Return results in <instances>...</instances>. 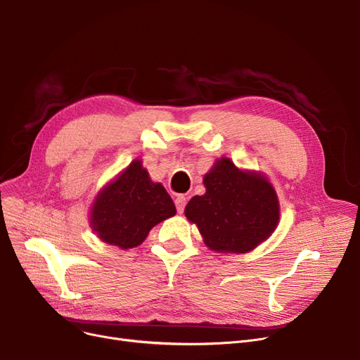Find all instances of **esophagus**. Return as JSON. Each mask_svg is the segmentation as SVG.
Here are the masks:
<instances>
[{"instance_id": "34e87169", "label": "esophagus", "mask_w": 360, "mask_h": 360, "mask_svg": "<svg viewBox=\"0 0 360 360\" xmlns=\"http://www.w3.org/2000/svg\"><path fill=\"white\" fill-rule=\"evenodd\" d=\"M185 204H186V198H185L184 195H176V198H175V205H176L178 213H182V212H184Z\"/></svg>"}]
</instances>
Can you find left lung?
<instances>
[{
  "label": "left lung",
  "instance_id": "obj_1",
  "mask_svg": "<svg viewBox=\"0 0 360 360\" xmlns=\"http://www.w3.org/2000/svg\"><path fill=\"white\" fill-rule=\"evenodd\" d=\"M202 182L205 194L190 200L185 216L197 224L212 251L250 252L276 231L277 194L259 172L240 170L231 159L221 158Z\"/></svg>",
  "mask_w": 360,
  "mask_h": 360
}]
</instances>
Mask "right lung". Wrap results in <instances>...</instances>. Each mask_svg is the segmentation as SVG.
Returning a JSON list of instances; mask_svg holds the SVG:
<instances>
[{
    "mask_svg": "<svg viewBox=\"0 0 360 360\" xmlns=\"http://www.w3.org/2000/svg\"><path fill=\"white\" fill-rule=\"evenodd\" d=\"M175 214L172 198L162 184L150 179L137 159L99 191L90 226L103 242L128 250L139 247L151 228Z\"/></svg>",
    "mask_w": 360,
    "mask_h": 360,
    "instance_id": "obj_1",
    "label": "right lung"
}]
</instances>
